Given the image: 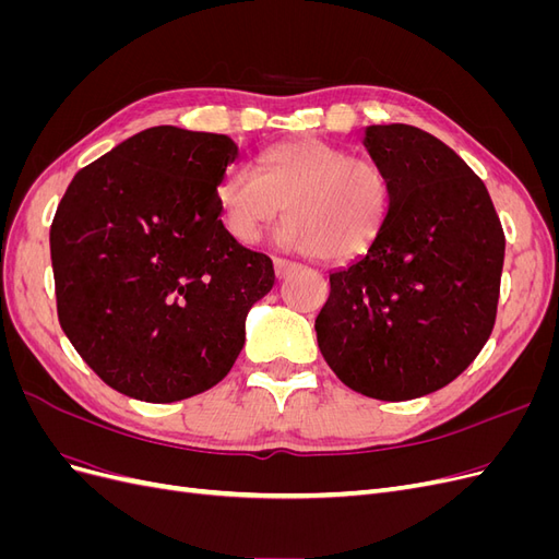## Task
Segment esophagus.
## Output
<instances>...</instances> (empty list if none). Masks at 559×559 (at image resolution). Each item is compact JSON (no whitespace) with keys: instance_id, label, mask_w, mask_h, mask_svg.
<instances>
[{"instance_id":"34e87169","label":"esophagus","mask_w":559,"mask_h":559,"mask_svg":"<svg viewBox=\"0 0 559 559\" xmlns=\"http://www.w3.org/2000/svg\"><path fill=\"white\" fill-rule=\"evenodd\" d=\"M275 270H277V277H286L294 270H298V263L289 261V259H275Z\"/></svg>"}]
</instances>
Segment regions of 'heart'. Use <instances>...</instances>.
<instances>
[{"label": "heart", "instance_id": "obj_1", "mask_svg": "<svg viewBox=\"0 0 559 559\" xmlns=\"http://www.w3.org/2000/svg\"><path fill=\"white\" fill-rule=\"evenodd\" d=\"M216 202L235 242H259L289 204L280 233L286 247L324 261H352L382 233L392 183L376 160L302 138L265 148L261 173L247 163L230 165L216 183Z\"/></svg>", "mask_w": 559, "mask_h": 559}]
</instances>
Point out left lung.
I'll return each mask as SVG.
<instances>
[{"label":"left lung","instance_id":"left-lung-1","mask_svg":"<svg viewBox=\"0 0 559 559\" xmlns=\"http://www.w3.org/2000/svg\"><path fill=\"white\" fill-rule=\"evenodd\" d=\"M364 146L392 183L366 257L329 275L314 331L354 392L408 401L462 376L495 329L506 238L483 179L415 126H368Z\"/></svg>","mask_w":559,"mask_h":559}]
</instances>
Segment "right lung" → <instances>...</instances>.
Listing matches in <instances>:
<instances>
[{
    "label": "right lung",
    "instance_id": "right-lung-1",
    "mask_svg": "<svg viewBox=\"0 0 559 559\" xmlns=\"http://www.w3.org/2000/svg\"><path fill=\"white\" fill-rule=\"evenodd\" d=\"M226 134L148 128L76 173L50 226L58 319L97 378L146 403L222 382L245 319L275 284L270 257L224 228Z\"/></svg>",
    "mask_w": 559,
    "mask_h": 559
}]
</instances>
